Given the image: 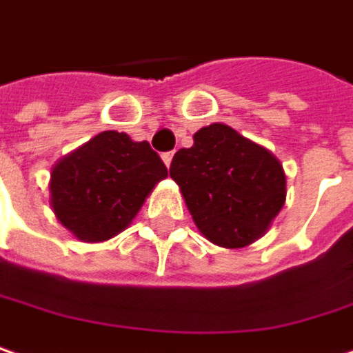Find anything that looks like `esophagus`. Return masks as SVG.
Returning a JSON list of instances; mask_svg holds the SVG:
<instances>
[{
  "label": "esophagus",
  "mask_w": 353,
  "mask_h": 353,
  "mask_svg": "<svg viewBox=\"0 0 353 353\" xmlns=\"http://www.w3.org/2000/svg\"><path fill=\"white\" fill-rule=\"evenodd\" d=\"M161 159H163V163L170 168V165H172V159H174V152H165V154H161Z\"/></svg>",
  "instance_id": "34e87169"
}]
</instances>
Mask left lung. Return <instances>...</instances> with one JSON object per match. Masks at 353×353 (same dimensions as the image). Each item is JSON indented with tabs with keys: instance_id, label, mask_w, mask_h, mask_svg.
<instances>
[{
	"instance_id": "1",
	"label": "left lung",
	"mask_w": 353,
	"mask_h": 353,
	"mask_svg": "<svg viewBox=\"0 0 353 353\" xmlns=\"http://www.w3.org/2000/svg\"><path fill=\"white\" fill-rule=\"evenodd\" d=\"M170 176L201 236L230 250L261 238L288 194L280 159L225 123L196 132L194 145L172 159Z\"/></svg>"
}]
</instances>
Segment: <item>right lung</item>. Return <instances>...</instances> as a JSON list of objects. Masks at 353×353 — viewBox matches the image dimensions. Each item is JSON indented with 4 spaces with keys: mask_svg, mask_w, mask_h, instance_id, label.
<instances>
[{
    "mask_svg": "<svg viewBox=\"0 0 353 353\" xmlns=\"http://www.w3.org/2000/svg\"><path fill=\"white\" fill-rule=\"evenodd\" d=\"M165 176L168 168L148 141L101 132L53 165L50 205L77 239L105 241L134 221Z\"/></svg>",
    "mask_w": 353,
    "mask_h": 353,
    "instance_id": "right-lung-1",
    "label": "right lung"
}]
</instances>
